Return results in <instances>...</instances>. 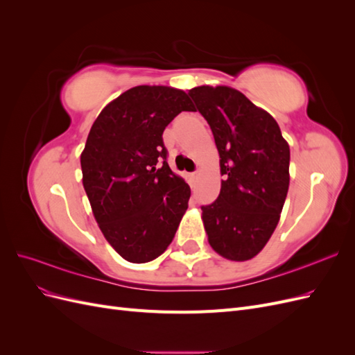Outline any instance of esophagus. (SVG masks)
Returning a JSON list of instances; mask_svg holds the SVG:
<instances>
[{"instance_id":"esophagus-1","label":"esophagus","mask_w":355,"mask_h":355,"mask_svg":"<svg viewBox=\"0 0 355 355\" xmlns=\"http://www.w3.org/2000/svg\"><path fill=\"white\" fill-rule=\"evenodd\" d=\"M188 179H189V184H191V187H194L196 180L198 179V173H197V171H194V173H189V175H188Z\"/></svg>"}]
</instances>
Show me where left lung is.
Returning <instances> with one entry per match:
<instances>
[{
  "instance_id": "1",
  "label": "left lung",
  "mask_w": 355,
  "mask_h": 355,
  "mask_svg": "<svg viewBox=\"0 0 355 355\" xmlns=\"http://www.w3.org/2000/svg\"><path fill=\"white\" fill-rule=\"evenodd\" d=\"M188 94L206 118L219 153L220 192L201 219L211 249L243 262L271 239L288 191L290 148L265 110L228 85H198Z\"/></svg>"
}]
</instances>
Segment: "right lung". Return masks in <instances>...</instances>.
I'll use <instances>...</instances> for the list:
<instances>
[{
	"instance_id": "right-lung-1",
	"label": "right lung",
	"mask_w": 355,
	"mask_h": 355,
	"mask_svg": "<svg viewBox=\"0 0 355 355\" xmlns=\"http://www.w3.org/2000/svg\"><path fill=\"white\" fill-rule=\"evenodd\" d=\"M194 111L184 90L136 85L110 102L81 153L83 187L99 228L123 259L154 261L173 240L191 189L168 167L163 132Z\"/></svg>"
}]
</instances>
